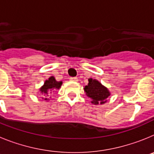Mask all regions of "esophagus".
<instances>
[{
    "label": "esophagus",
    "instance_id": "34e87169",
    "mask_svg": "<svg viewBox=\"0 0 154 154\" xmlns=\"http://www.w3.org/2000/svg\"><path fill=\"white\" fill-rule=\"evenodd\" d=\"M70 80H71V81L78 82V78H76V77H71Z\"/></svg>",
    "mask_w": 154,
    "mask_h": 154
}]
</instances>
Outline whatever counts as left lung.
I'll list each match as a JSON object with an SVG mask.
<instances>
[{
    "label": "left lung",
    "instance_id": "1",
    "mask_svg": "<svg viewBox=\"0 0 154 154\" xmlns=\"http://www.w3.org/2000/svg\"><path fill=\"white\" fill-rule=\"evenodd\" d=\"M85 94L88 97L92 99V104H104L106 103V99L110 96V92L106 87L102 85L96 79H89V83L84 88Z\"/></svg>",
    "mask_w": 154,
    "mask_h": 154
}]
</instances>
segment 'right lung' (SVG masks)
Masks as SVG:
<instances>
[{"instance_id": "1", "label": "right lung", "mask_w": 154, "mask_h": 154, "mask_svg": "<svg viewBox=\"0 0 154 154\" xmlns=\"http://www.w3.org/2000/svg\"><path fill=\"white\" fill-rule=\"evenodd\" d=\"M62 82H58L55 80L54 76H51L48 80H45L44 85L40 88V93L43 96L45 100H48V96L55 89H58L61 87Z\"/></svg>"}]
</instances>
